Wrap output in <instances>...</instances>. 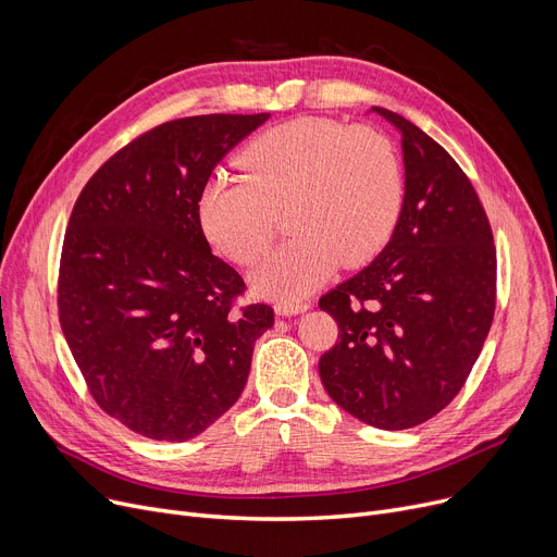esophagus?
I'll return each instance as SVG.
<instances>
[{
  "label": "esophagus",
  "instance_id": "obj_1",
  "mask_svg": "<svg viewBox=\"0 0 557 557\" xmlns=\"http://www.w3.org/2000/svg\"><path fill=\"white\" fill-rule=\"evenodd\" d=\"M309 307H311L309 302H300V300H280L275 305V313L277 315H296V313L307 311Z\"/></svg>",
  "mask_w": 557,
  "mask_h": 557
}]
</instances>
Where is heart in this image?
<instances>
[{
  "instance_id": "heart-1",
  "label": "heart",
  "mask_w": 557,
  "mask_h": 557,
  "mask_svg": "<svg viewBox=\"0 0 557 557\" xmlns=\"http://www.w3.org/2000/svg\"><path fill=\"white\" fill-rule=\"evenodd\" d=\"M244 175L214 173L198 194L205 237L237 267L269 252L277 216L296 237L255 275L263 296L296 300L332 271L359 269L391 242L404 208L395 141L370 126L300 116L255 137L239 153Z\"/></svg>"
}]
</instances>
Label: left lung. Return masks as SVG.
Masks as SVG:
<instances>
[{"label":"left lung","instance_id":"obj_1","mask_svg":"<svg viewBox=\"0 0 557 557\" xmlns=\"http://www.w3.org/2000/svg\"><path fill=\"white\" fill-rule=\"evenodd\" d=\"M397 126L406 169L404 208L386 248L320 298L338 341L320 357L330 397L357 420L401 431L460 393L496 307V248L465 171L416 124Z\"/></svg>","mask_w":557,"mask_h":557}]
</instances>
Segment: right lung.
I'll list each match as a JSON object with an SVG mask.
<instances>
[{
    "instance_id": "1",
    "label": "right lung",
    "mask_w": 557,
    "mask_h": 557,
    "mask_svg": "<svg viewBox=\"0 0 557 557\" xmlns=\"http://www.w3.org/2000/svg\"><path fill=\"white\" fill-rule=\"evenodd\" d=\"M269 120L198 114L141 133L78 194L58 271V318L87 391L151 441L183 443L239 399L269 305L212 255L196 202L216 162Z\"/></svg>"
}]
</instances>
